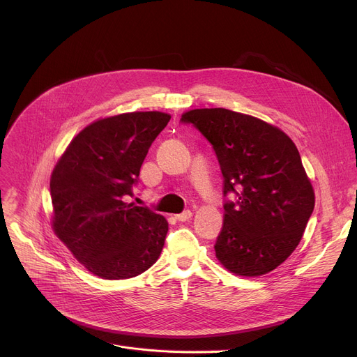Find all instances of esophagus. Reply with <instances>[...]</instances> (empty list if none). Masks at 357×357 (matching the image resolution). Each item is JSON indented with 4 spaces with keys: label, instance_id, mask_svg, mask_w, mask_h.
<instances>
[{
    "label": "esophagus",
    "instance_id": "obj_1",
    "mask_svg": "<svg viewBox=\"0 0 357 357\" xmlns=\"http://www.w3.org/2000/svg\"><path fill=\"white\" fill-rule=\"evenodd\" d=\"M190 218H192V212L190 211H183L182 213L175 216V219L179 220V222H188Z\"/></svg>",
    "mask_w": 357,
    "mask_h": 357
}]
</instances>
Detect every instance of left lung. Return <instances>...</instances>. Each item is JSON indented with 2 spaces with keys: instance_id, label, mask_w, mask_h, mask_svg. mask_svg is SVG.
Instances as JSON below:
<instances>
[{
  "instance_id": "left-lung-1",
  "label": "left lung",
  "mask_w": 357,
  "mask_h": 357,
  "mask_svg": "<svg viewBox=\"0 0 357 357\" xmlns=\"http://www.w3.org/2000/svg\"><path fill=\"white\" fill-rule=\"evenodd\" d=\"M218 157L223 175L225 220L215 250L219 261L243 277L267 274L299 244L315 195L291 138L256 117L226 109L185 113Z\"/></svg>"
}]
</instances>
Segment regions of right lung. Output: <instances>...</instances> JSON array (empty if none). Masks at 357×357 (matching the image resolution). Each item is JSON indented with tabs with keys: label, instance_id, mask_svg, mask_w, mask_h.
<instances>
[{
	"label": "right lung",
	"instance_id": "obj_1",
	"mask_svg": "<svg viewBox=\"0 0 357 357\" xmlns=\"http://www.w3.org/2000/svg\"><path fill=\"white\" fill-rule=\"evenodd\" d=\"M169 120L160 112L98 120L73 138L52 172L54 230L94 275L131 278L160 257L168 222L124 199L132 196L148 149Z\"/></svg>",
	"mask_w": 357,
	"mask_h": 357
}]
</instances>
